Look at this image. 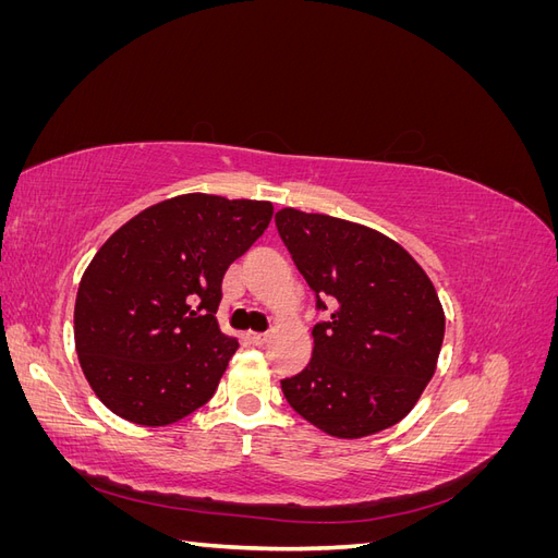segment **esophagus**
<instances>
[{
    "instance_id": "1",
    "label": "esophagus",
    "mask_w": 558,
    "mask_h": 558,
    "mask_svg": "<svg viewBox=\"0 0 558 558\" xmlns=\"http://www.w3.org/2000/svg\"><path fill=\"white\" fill-rule=\"evenodd\" d=\"M246 337H248V342L256 344V347H260V344H265L269 340L267 332H248Z\"/></svg>"
}]
</instances>
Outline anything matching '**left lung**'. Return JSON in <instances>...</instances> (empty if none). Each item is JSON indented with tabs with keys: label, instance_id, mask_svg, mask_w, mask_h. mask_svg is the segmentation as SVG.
I'll use <instances>...</instances> for the list:
<instances>
[{
	"label": "left lung",
	"instance_id": "obj_1",
	"mask_svg": "<svg viewBox=\"0 0 558 558\" xmlns=\"http://www.w3.org/2000/svg\"><path fill=\"white\" fill-rule=\"evenodd\" d=\"M277 230L300 275L332 314L312 328V361L283 379L291 408L340 440L408 416L435 375L445 310L428 275L379 230L283 207Z\"/></svg>",
	"mask_w": 558,
	"mask_h": 558
}]
</instances>
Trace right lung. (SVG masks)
<instances>
[{
	"mask_svg": "<svg viewBox=\"0 0 558 558\" xmlns=\"http://www.w3.org/2000/svg\"><path fill=\"white\" fill-rule=\"evenodd\" d=\"M272 214L265 199L185 193L99 246L78 283L74 344L105 408L156 428L214 396L240 347L216 320L221 281Z\"/></svg>",
	"mask_w": 558,
	"mask_h": 558,
	"instance_id": "add662e5",
	"label": "right lung"
}]
</instances>
